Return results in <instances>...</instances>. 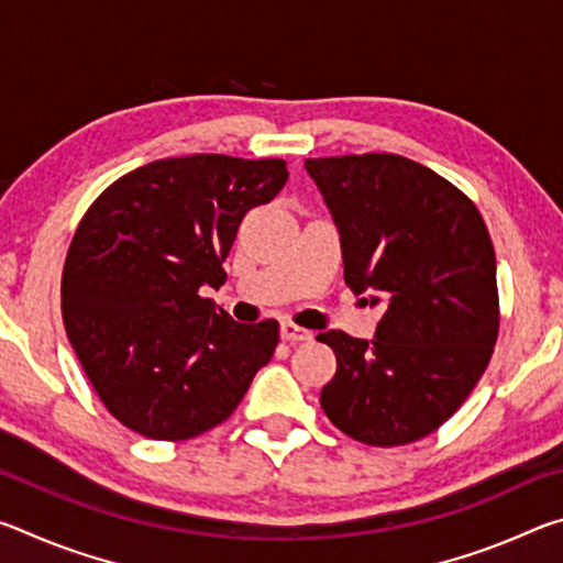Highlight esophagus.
Here are the masks:
<instances>
[{
    "mask_svg": "<svg viewBox=\"0 0 563 563\" xmlns=\"http://www.w3.org/2000/svg\"><path fill=\"white\" fill-rule=\"evenodd\" d=\"M280 335H283V340H288V342H305V340L312 338V332L300 328V325H295V322H290V320H285L280 325Z\"/></svg>",
    "mask_w": 563,
    "mask_h": 563,
    "instance_id": "esophagus-1",
    "label": "esophagus"
}]
</instances>
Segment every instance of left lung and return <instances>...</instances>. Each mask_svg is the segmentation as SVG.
I'll return each mask as SVG.
<instances>
[{
    "label": "left lung",
    "instance_id": "left-lung-1",
    "mask_svg": "<svg viewBox=\"0 0 563 563\" xmlns=\"http://www.w3.org/2000/svg\"><path fill=\"white\" fill-rule=\"evenodd\" d=\"M305 168L340 231L350 290L385 308L375 340L320 332L338 357L320 405L362 444L422 440L462 407L497 345L484 218L450 180L397 154L308 158Z\"/></svg>",
    "mask_w": 563,
    "mask_h": 563
}]
</instances>
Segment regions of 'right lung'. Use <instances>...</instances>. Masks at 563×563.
I'll use <instances>...</instances> for the list:
<instances>
[{
    "label": "right lung",
    "instance_id": "right-lung-1",
    "mask_svg": "<svg viewBox=\"0 0 563 563\" xmlns=\"http://www.w3.org/2000/svg\"><path fill=\"white\" fill-rule=\"evenodd\" d=\"M285 180L283 158H161L84 213L62 273L64 328L123 427L164 442L203 434L271 362L278 322H235L201 288L225 283L243 216Z\"/></svg>",
    "mask_w": 563,
    "mask_h": 563
}]
</instances>
